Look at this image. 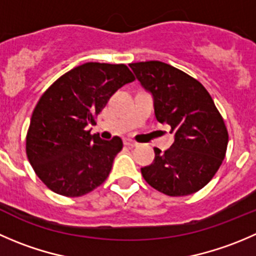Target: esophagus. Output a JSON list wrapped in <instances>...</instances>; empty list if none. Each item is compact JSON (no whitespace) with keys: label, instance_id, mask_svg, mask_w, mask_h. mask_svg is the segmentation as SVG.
I'll return each mask as SVG.
<instances>
[{"label":"esophagus","instance_id":"esophagus-1","mask_svg":"<svg viewBox=\"0 0 256 256\" xmlns=\"http://www.w3.org/2000/svg\"><path fill=\"white\" fill-rule=\"evenodd\" d=\"M124 144H125L126 146H128V148H135V146H138V142H135V141L132 140H128V138H125V140H124Z\"/></svg>","mask_w":256,"mask_h":256}]
</instances>
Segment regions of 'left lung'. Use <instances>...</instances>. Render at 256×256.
Returning a JSON list of instances; mask_svg holds the SVG:
<instances>
[{
    "label": "left lung",
    "mask_w": 256,
    "mask_h": 256,
    "mask_svg": "<svg viewBox=\"0 0 256 256\" xmlns=\"http://www.w3.org/2000/svg\"><path fill=\"white\" fill-rule=\"evenodd\" d=\"M136 78L154 98L158 122L170 125L175 141L151 165L141 168L146 182L168 196H185L204 188L216 174L228 148L226 126L206 88L184 71L161 61L130 64Z\"/></svg>",
    "instance_id": "1"
}]
</instances>
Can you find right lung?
<instances>
[{
    "label": "right lung",
    "mask_w": 256,
    "mask_h": 256,
    "mask_svg": "<svg viewBox=\"0 0 256 256\" xmlns=\"http://www.w3.org/2000/svg\"><path fill=\"white\" fill-rule=\"evenodd\" d=\"M134 80L124 64L88 62L57 78L40 98L27 131L26 154L50 190L78 198L108 178L122 140H102L88 126L95 125L111 96Z\"/></svg>",
    "instance_id": "right-lung-1"
}]
</instances>
